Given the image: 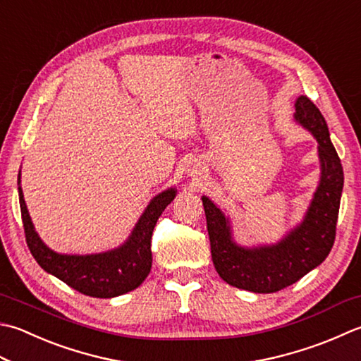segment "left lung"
<instances>
[{"label": "left lung", "instance_id": "obj_1", "mask_svg": "<svg viewBox=\"0 0 361 361\" xmlns=\"http://www.w3.org/2000/svg\"><path fill=\"white\" fill-rule=\"evenodd\" d=\"M295 118L319 144L322 172L305 219L283 241L258 249L236 245L231 241L228 219L208 197L202 199L216 271L228 285L245 291L269 294L295 283L329 257L335 243L344 185L341 159L330 140L326 118L310 98H298Z\"/></svg>", "mask_w": 361, "mask_h": 361}]
</instances>
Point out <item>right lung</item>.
Masks as SVG:
<instances>
[{"instance_id":"1","label":"right lung","mask_w":361,"mask_h":361,"mask_svg":"<svg viewBox=\"0 0 361 361\" xmlns=\"http://www.w3.org/2000/svg\"><path fill=\"white\" fill-rule=\"evenodd\" d=\"M20 183V175H18ZM175 189L154 197L136 228L122 247L97 255H59L40 241L26 209L23 190L18 199L26 244L42 269L53 274L78 293L90 298L111 299L136 289L152 269V235L162 211L173 200Z\"/></svg>"}]
</instances>
